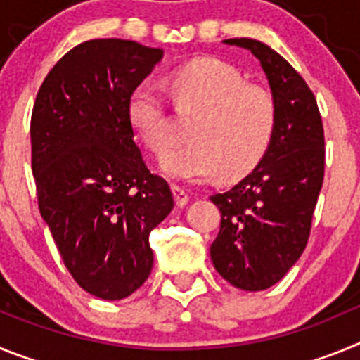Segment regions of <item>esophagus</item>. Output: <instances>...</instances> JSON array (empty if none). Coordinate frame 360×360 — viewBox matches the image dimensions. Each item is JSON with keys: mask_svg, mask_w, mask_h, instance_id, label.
<instances>
[{"mask_svg": "<svg viewBox=\"0 0 360 360\" xmlns=\"http://www.w3.org/2000/svg\"><path fill=\"white\" fill-rule=\"evenodd\" d=\"M173 193H174V200H176L178 207H184V205H187V202H189V193H187V191H184L182 187L173 186Z\"/></svg>", "mask_w": 360, "mask_h": 360, "instance_id": "1", "label": "esophagus"}]
</instances>
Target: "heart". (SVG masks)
I'll return each instance as SVG.
<instances>
[{
    "label": "heart",
    "instance_id": "1",
    "mask_svg": "<svg viewBox=\"0 0 360 360\" xmlns=\"http://www.w3.org/2000/svg\"><path fill=\"white\" fill-rule=\"evenodd\" d=\"M169 86L178 110L196 117L189 128L193 142L162 160L167 176L202 184L219 173L224 180H234L265 157L278 120L274 95L265 86L247 82L240 70L216 57H200L174 68ZM128 120L155 155L169 151L173 117L155 82H141L129 94Z\"/></svg>",
    "mask_w": 360,
    "mask_h": 360
}]
</instances>
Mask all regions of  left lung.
<instances>
[{"instance_id": "obj_1", "label": "left lung", "mask_w": 360, "mask_h": 360, "mask_svg": "<svg viewBox=\"0 0 360 360\" xmlns=\"http://www.w3.org/2000/svg\"><path fill=\"white\" fill-rule=\"evenodd\" d=\"M252 52L269 79L278 108L265 157L225 193L211 196L221 224L211 245L219 276L236 288L272 287L308 243L324 178V131L317 101L287 59L249 37L225 39Z\"/></svg>"}]
</instances>
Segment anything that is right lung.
<instances>
[{
	"label": "right lung",
	"instance_id": "1",
	"mask_svg": "<svg viewBox=\"0 0 360 360\" xmlns=\"http://www.w3.org/2000/svg\"><path fill=\"white\" fill-rule=\"evenodd\" d=\"M136 41L91 39L56 63L32 110L37 203L81 288L106 301L131 295L153 269L149 232L174 207L148 169L128 98L162 59Z\"/></svg>",
	"mask_w": 360,
	"mask_h": 360
}]
</instances>
